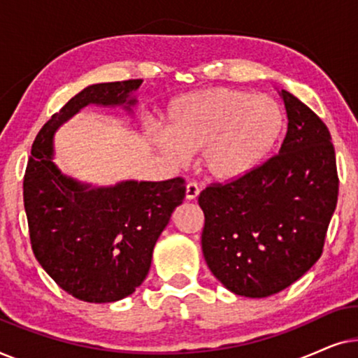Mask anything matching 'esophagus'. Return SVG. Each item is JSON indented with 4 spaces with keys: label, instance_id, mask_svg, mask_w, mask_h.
<instances>
[{
    "label": "esophagus",
    "instance_id": "34e87169",
    "mask_svg": "<svg viewBox=\"0 0 358 358\" xmlns=\"http://www.w3.org/2000/svg\"><path fill=\"white\" fill-rule=\"evenodd\" d=\"M199 192H200V189H199V185L195 184V182H189L187 185H185V199L187 200H195L199 197Z\"/></svg>",
    "mask_w": 358,
    "mask_h": 358
}]
</instances>
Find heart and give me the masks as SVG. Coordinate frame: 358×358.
I'll return each instance as SVG.
<instances>
[{
	"label": "heart",
	"instance_id": "1",
	"mask_svg": "<svg viewBox=\"0 0 358 358\" xmlns=\"http://www.w3.org/2000/svg\"><path fill=\"white\" fill-rule=\"evenodd\" d=\"M285 125V110L273 97L210 87L171 101L166 131L156 130L150 138L173 163L200 151L205 176L229 184L261 168L280 143Z\"/></svg>",
	"mask_w": 358,
	"mask_h": 358
}]
</instances>
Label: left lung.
Masks as SVG:
<instances>
[{
	"mask_svg": "<svg viewBox=\"0 0 358 358\" xmlns=\"http://www.w3.org/2000/svg\"><path fill=\"white\" fill-rule=\"evenodd\" d=\"M280 94L288 129L278 155L199 195L205 262L224 288L248 298L282 292L315 266L339 192L324 122L288 91Z\"/></svg>",
	"mask_w": 358,
	"mask_h": 358,
	"instance_id": "obj_1",
	"label": "left lung"
}]
</instances>
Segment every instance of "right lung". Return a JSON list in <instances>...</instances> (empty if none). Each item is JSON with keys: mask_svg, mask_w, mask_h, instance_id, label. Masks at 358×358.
<instances>
[{"mask_svg": "<svg viewBox=\"0 0 358 358\" xmlns=\"http://www.w3.org/2000/svg\"><path fill=\"white\" fill-rule=\"evenodd\" d=\"M141 80L91 85L42 127L24 176L32 251L60 288L87 303L131 295L148 275L155 244L185 197L184 179L161 182H81L53 163V136L83 107H122L131 114Z\"/></svg>", "mask_w": 358, "mask_h": 358, "instance_id": "add662e5", "label": "right lung"}]
</instances>
